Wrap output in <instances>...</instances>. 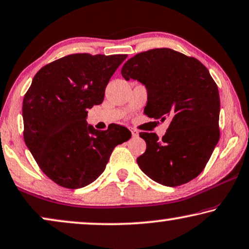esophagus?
<instances>
[{
	"label": "esophagus",
	"mask_w": 249,
	"mask_h": 249,
	"mask_svg": "<svg viewBox=\"0 0 249 249\" xmlns=\"http://www.w3.org/2000/svg\"><path fill=\"white\" fill-rule=\"evenodd\" d=\"M131 133H132V135L134 136V138H135V136H138V135H139L138 131H135V129H131Z\"/></svg>",
	"instance_id": "esophagus-1"
}]
</instances>
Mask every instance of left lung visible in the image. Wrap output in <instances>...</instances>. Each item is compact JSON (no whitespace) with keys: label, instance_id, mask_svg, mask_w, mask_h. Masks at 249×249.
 <instances>
[{"label":"left lung","instance_id":"8db88e82","mask_svg":"<svg viewBox=\"0 0 249 249\" xmlns=\"http://www.w3.org/2000/svg\"><path fill=\"white\" fill-rule=\"evenodd\" d=\"M125 80L148 90L144 114L170 125L162 139L141 132L146 150L138 161L146 176L164 186H179L197 177L220 139L218 86L198 59L170 48L133 56L122 68Z\"/></svg>","mask_w":249,"mask_h":249}]
</instances>
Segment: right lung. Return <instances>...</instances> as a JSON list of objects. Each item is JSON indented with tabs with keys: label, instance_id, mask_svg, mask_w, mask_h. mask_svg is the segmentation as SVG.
<instances>
[{
	"label": "right lung",
	"instance_id": "obj_1",
	"mask_svg": "<svg viewBox=\"0 0 249 249\" xmlns=\"http://www.w3.org/2000/svg\"><path fill=\"white\" fill-rule=\"evenodd\" d=\"M127 55L70 54L34 76L22 104L23 139L41 171L59 186L85 187L103 174L115 146L131 139L124 126L98 131L86 122Z\"/></svg>",
	"mask_w": 249,
	"mask_h": 249
}]
</instances>
